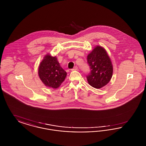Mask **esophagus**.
<instances>
[{"instance_id": "obj_1", "label": "esophagus", "mask_w": 146, "mask_h": 146, "mask_svg": "<svg viewBox=\"0 0 146 146\" xmlns=\"http://www.w3.org/2000/svg\"><path fill=\"white\" fill-rule=\"evenodd\" d=\"M78 70V67L75 66L73 69H72V70Z\"/></svg>"}]
</instances>
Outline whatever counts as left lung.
<instances>
[{
	"label": "left lung",
	"mask_w": 146,
	"mask_h": 146,
	"mask_svg": "<svg viewBox=\"0 0 146 146\" xmlns=\"http://www.w3.org/2000/svg\"><path fill=\"white\" fill-rule=\"evenodd\" d=\"M90 73L87 80L91 86L100 89L110 82L113 75V65L106 50L97 46L92 50L87 57Z\"/></svg>",
	"instance_id": "left-lung-1"
}]
</instances>
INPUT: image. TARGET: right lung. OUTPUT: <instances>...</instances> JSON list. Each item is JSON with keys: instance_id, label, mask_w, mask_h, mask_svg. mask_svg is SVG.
<instances>
[{"instance_id": "add662e5", "label": "right lung", "mask_w": 146, "mask_h": 146, "mask_svg": "<svg viewBox=\"0 0 146 146\" xmlns=\"http://www.w3.org/2000/svg\"><path fill=\"white\" fill-rule=\"evenodd\" d=\"M38 75L46 86L57 89L64 80L67 73L61 67L56 56L48 54L39 64Z\"/></svg>"}]
</instances>
